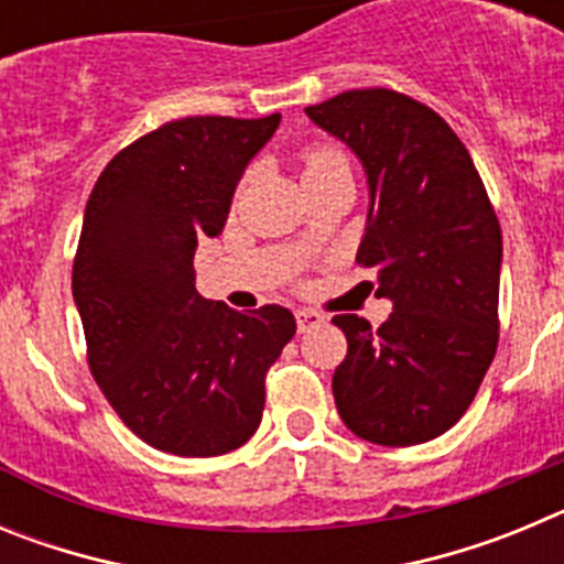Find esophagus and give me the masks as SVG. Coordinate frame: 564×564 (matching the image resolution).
<instances>
[{"mask_svg":"<svg viewBox=\"0 0 564 564\" xmlns=\"http://www.w3.org/2000/svg\"><path fill=\"white\" fill-rule=\"evenodd\" d=\"M322 322H325V316H322V313H316V311H311V307H302V311H296L299 333H307L311 327L322 325Z\"/></svg>","mask_w":564,"mask_h":564,"instance_id":"esophagus-1","label":"esophagus"}]
</instances>
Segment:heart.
Returning <instances> with one entry per match:
<instances>
[{
  "instance_id": "obj_1",
  "label": "heart",
  "mask_w": 564,
  "mask_h": 564,
  "mask_svg": "<svg viewBox=\"0 0 564 564\" xmlns=\"http://www.w3.org/2000/svg\"><path fill=\"white\" fill-rule=\"evenodd\" d=\"M299 169H302V183H311L327 177V174L350 172V161L341 149L330 147V143H313L299 152Z\"/></svg>"
}]
</instances>
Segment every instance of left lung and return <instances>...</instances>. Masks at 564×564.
Segmentation results:
<instances>
[{"label": "left lung", "mask_w": 564, "mask_h": 564, "mask_svg": "<svg viewBox=\"0 0 564 564\" xmlns=\"http://www.w3.org/2000/svg\"><path fill=\"white\" fill-rule=\"evenodd\" d=\"M364 163L370 214L356 262L392 302L381 327L333 316L347 356L333 395L352 435L415 446L475 401L500 338V223L463 141L435 109L387 87L305 109Z\"/></svg>", "instance_id": "1"}]
</instances>
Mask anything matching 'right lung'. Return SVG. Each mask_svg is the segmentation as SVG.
I'll return each instance as SVG.
<instances>
[{
    "instance_id": "add662e5",
    "label": "right lung",
    "mask_w": 564,
    "mask_h": 564,
    "mask_svg": "<svg viewBox=\"0 0 564 564\" xmlns=\"http://www.w3.org/2000/svg\"><path fill=\"white\" fill-rule=\"evenodd\" d=\"M279 118L163 123L115 154L87 200L73 299L89 372L129 430L169 455L239 449L296 333L288 307L231 311L194 288L197 239L226 228L234 188Z\"/></svg>"
}]
</instances>
